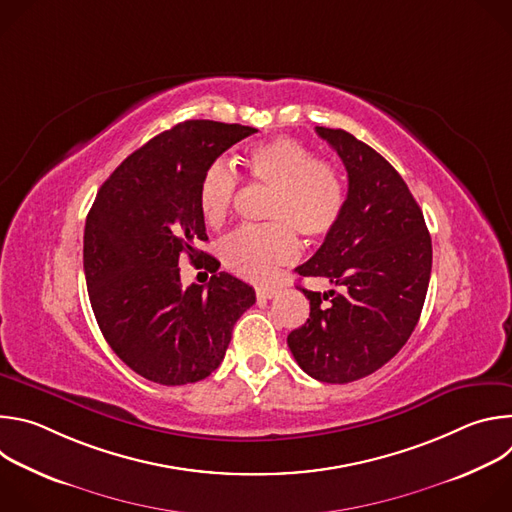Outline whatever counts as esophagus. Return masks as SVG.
I'll use <instances>...</instances> for the list:
<instances>
[{
    "label": "esophagus",
    "instance_id": "esophagus-1",
    "mask_svg": "<svg viewBox=\"0 0 512 512\" xmlns=\"http://www.w3.org/2000/svg\"><path fill=\"white\" fill-rule=\"evenodd\" d=\"M255 294H257L259 300H271V298L277 294V289H275V287H269V285H259V287L255 289Z\"/></svg>",
    "mask_w": 512,
    "mask_h": 512
}]
</instances>
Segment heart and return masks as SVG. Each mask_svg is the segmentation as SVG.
I'll use <instances>...</instances> for the list:
<instances>
[{
	"instance_id": "b5f03b06",
	"label": "heart",
	"mask_w": 512,
	"mask_h": 512,
	"mask_svg": "<svg viewBox=\"0 0 512 512\" xmlns=\"http://www.w3.org/2000/svg\"><path fill=\"white\" fill-rule=\"evenodd\" d=\"M251 182L269 190L263 218L269 223L241 227L221 243L227 269L249 281H267L281 265L298 255V237L324 239L340 221L346 188L338 168L316 160L294 137H273L243 156ZM239 188L237 174L223 162H212L198 184V208L210 227L227 221Z\"/></svg>"
}]
</instances>
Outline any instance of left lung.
I'll return each mask as SVG.
<instances>
[{
    "instance_id": "obj_1",
    "label": "left lung",
    "mask_w": 512,
    "mask_h": 512,
    "mask_svg": "<svg viewBox=\"0 0 512 512\" xmlns=\"http://www.w3.org/2000/svg\"><path fill=\"white\" fill-rule=\"evenodd\" d=\"M316 133L340 156L348 194L338 225L296 271L340 291L300 287L310 318L289 332L287 346L310 377L342 385L379 371L409 340L429 285L431 237L407 184L381 154L344 129Z\"/></svg>"
}]
</instances>
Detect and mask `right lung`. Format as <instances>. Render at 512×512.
I'll use <instances>...</instances> for the list:
<instances>
[{
  "label": "right lung",
  "instance_id": "add662e5",
  "mask_svg": "<svg viewBox=\"0 0 512 512\" xmlns=\"http://www.w3.org/2000/svg\"><path fill=\"white\" fill-rule=\"evenodd\" d=\"M255 127L192 119L156 135L101 186L85 225V279L113 352L143 379L176 387L223 362L255 289L231 273L182 287L180 255L208 241L198 208L204 170ZM208 261L212 257L208 255Z\"/></svg>",
  "mask_w": 512,
  "mask_h": 512
}]
</instances>
